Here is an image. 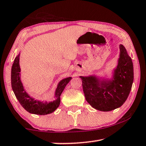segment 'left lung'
<instances>
[{"label": "left lung", "mask_w": 146, "mask_h": 146, "mask_svg": "<svg viewBox=\"0 0 146 146\" xmlns=\"http://www.w3.org/2000/svg\"><path fill=\"white\" fill-rule=\"evenodd\" d=\"M120 58L111 80H100L95 76H80L86 100L93 108L110 111L123 105L131 90L134 73L132 60L123 45Z\"/></svg>", "instance_id": "left-lung-1"}]
</instances>
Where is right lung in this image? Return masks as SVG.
<instances>
[{
	"label": "right lung",
	"mask_w": 146,
	"mask_h": 146,
	"mask_svg": "<svg viewBox=\"0 0 146 146\" xmlns=\"http://www.w3.org/2000/svg\"><path fill=\"white\" fill-rule=\"evenodd\" d=\"M19 56L17 55L15 58L11 68V87L16 98L21 106L27 111L35 115H45L55 111L60 103V95L64 91L66 86L70 82L71 77L63 79L58 83L55 91V100L50 102H43L35 100L26 93L23 88L20 77L21 68L19 66Z\"/></svg>",
	"instance_id": "1"
}]
</instances>
